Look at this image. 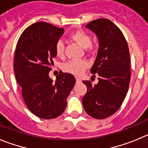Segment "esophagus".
Wrapping results in <instances>:
<instances>
[{
	"instance_id": "34e87169",
	"label": "esophagus",
	"mask_w": 148,
	"mask_h": 148,
	"mask_svg": "<svg viewBox=\"0 0 148 148\" xmlns=\"http://www.w3.org/2000/svg\"><path fill=\"white\" fill-rule=\"evenodd\" d=\"M76 81H77V82H82V80H81L79 78V77H76Z\"/></svg>"
}]
</instances>
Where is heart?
Here are the masks:
<instances>
[{
	"label": "heart",
	"instance_id": "b5f03b06",
	"mask_svg": "<svg viewBox=\"0 0 148 148\" xmlns=\"http://www.w3.org/2000/svg\"><path fill=\"white\" fill-rule=\"evenodd\" d=\"M71 38L82 48L92 47V37L84 30H77L71 34ZM55 52L59 58H63L65 55V44L63 39H58L55 45ZM64 69L74 74H79L88 67V63L84 60H71L64 64Z\"/></svg>",
	"mask_w": 148,
	"mask_h": 148
}]
</instances>
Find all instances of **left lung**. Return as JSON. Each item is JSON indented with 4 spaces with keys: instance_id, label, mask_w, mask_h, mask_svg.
I'll list each match as a JSON object with an SVG mask.
<instances>
[{
    "instance_id": "8db88e82",
    "label": "left lung",
    "mask_w": 148,
    "mask_h": 148,
    "mask_svg": "<svg viewBox=\"0 0 148 148\" xmlns=\"http://www.w3.org/2000/svg\"><path fill=\"white\" fill-rule=\"evenodd\" d=\"M85 27L99 39L97 57L90 70L99 82H82L88 90L82 105L92 118L104 119L119 110L126 96L131 79L129 49L121 30L108 19H97Z\"/></svg>"
}]
</instances>
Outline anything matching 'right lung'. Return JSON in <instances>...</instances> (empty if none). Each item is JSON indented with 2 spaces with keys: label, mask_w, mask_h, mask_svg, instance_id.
Here are the masks:
<instances>
[{
  "label": "right lung",
  "mask_w": 148,
  "mask_h": 148,
  "mask_svg": "<svg viewBox=\"0 0 148 148\" xmlns=\"http://www.w3.org/2000/svg\"><path fill=\"white\" fill-rule=\"evenodd\" d=\"M63 33L62 27L38 22L23 31L16 44L14 61L16 82L27 108L42 119L63 114L76 82L72 74L62 71L55 82L49 77L56 57L55 45Z\"/></svg>",
  "instance_id": "1"
}]
</instances>
